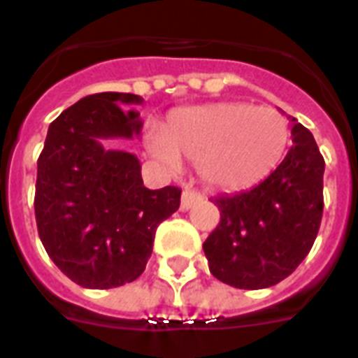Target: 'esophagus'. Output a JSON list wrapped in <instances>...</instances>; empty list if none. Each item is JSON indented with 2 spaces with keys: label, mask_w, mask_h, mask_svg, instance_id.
Segmentation results:
<instances>
[{
  "label": "esophagus",
  "mask_w": 358,
  "mask_h": 358,
  "mask_svg": "<svg viewBox=\"0 0 358 358\" xmlns=\"http://www.w3.org/2000/svg\"><path fill=\"white\" fill-rule=\"evenodd\" d=\"M202 195L201 193H196V191L193 189H185L184 193H182V202H180V210L182 212H187L193 204H195L196 201H201Z\"/></svg>",
  "instance_id": "esophagus-1"
}]
</instances>
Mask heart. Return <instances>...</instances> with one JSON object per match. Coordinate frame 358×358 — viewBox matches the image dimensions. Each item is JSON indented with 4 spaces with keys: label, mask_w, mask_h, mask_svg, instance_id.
I'll list each match as a JSON object with an SVG mask.
<instances>
[{
    "label": "heart",
    "mask_w": 358,
    "mask_h": 358,
    "mask_svg": "<svg viewBox=\"0 0 358 358\" xmlns=\"http://www.w3.org/2000/svg\"><path fill=\"white\" fill-rule=\"evenodd\" d=\"M288 139V120L280 111L227 102L173 113L163 135L148 139V150L171 169L178 167L180 157L199 162V173L208 184L241 191L271 174Z\"/></svg>",
    "instance_id": "obj_1"
}]
</instances>
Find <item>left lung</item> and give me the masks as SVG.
I'll return each mask as SVG.
<instances>
[{"instance_id": "left-lung-1", "label": "left lung", "mask_w": 358, "mask_h": 358, "mask_svg": "<svg viewBox=\"0 0 358 358\" xmlns=\"http://www.w3.org/2000/svg\"><path fill=\"white\" fill-rule=\"evenodd\" d=\"M323 171L316 141L294 119L292 148L264 182L212 199L221 221L202 249L213 277L239 289H262L292 275L320 230Z\"/></svg>"}]
</instances>
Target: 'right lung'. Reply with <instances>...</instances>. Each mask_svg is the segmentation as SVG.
Here are the masks:
<instances>
[{"instance_id": "obj_1", "label": "right lung", "mask_w": 358, "mask_h": 358, "mask_svg": "<svg viewBox=\"0 0 358 358\" xmlns=\"http://www.w3.org/2000/svg\"><path fill=\"white\" fill-rule=\"evenodd\" d=\"M129 92H98L64 109L48 128L36 162L35 217L48 256L83 288L134 282L152 255L157 224L180 206L182 189H148L135 154L103 148L131 139L143 122Z\"/></svg>"}]
</instances>
